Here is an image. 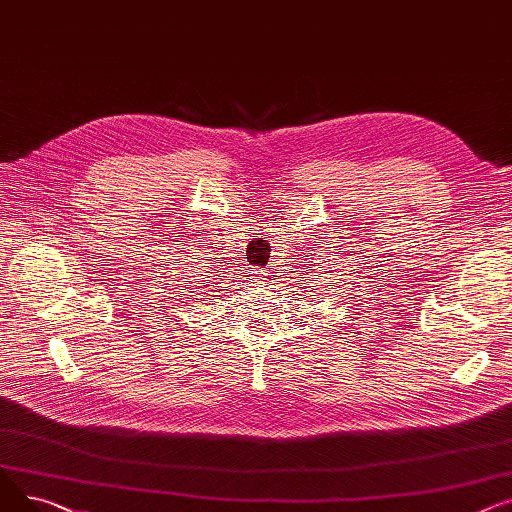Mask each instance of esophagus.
I'll return each instance as SVG.
<instances>
[{
	"mask_svg": "<svg viewBox=\"0 0 512 512\" xmlns=\"http://www.w3.org/2000/svg\"><path fill=\"white\" fill-rule=\"evenodd\" d=\"M258 275H260V273H258ZM258 283H260L262 287H268V285H270V281H268L264 275H260V277H258Z\"/></svg>",
	"mask_w": 512,
	"mask_h": 512,
	"instance_id": "esophagus-1",
	"label": "esophagus"
}]
</instances>
